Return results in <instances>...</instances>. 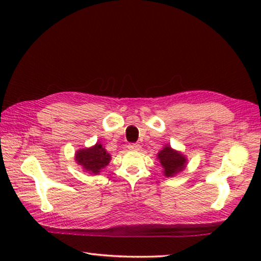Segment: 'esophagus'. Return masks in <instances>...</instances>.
<instances>
[{
  "instance_id": "1",
  "label": "esophagus",
  "mask_w": 261,
  "mask_h": 261,
  "mask_svg": "<svg viewBox=\"0 0 261 261\" xmlns=\"http://www.w3.org/2000/svg\"><path fill=\"white\" fill-rule=\"evenodd\" d=\"M127 147H129V149H131V151H140L141 148L139 144H130Z\"/></svg>"
}]
</instances>
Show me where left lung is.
<instances>
[{"instance_id":"left-lung-1","label":"left lung","mask_w":261,"mask_h":261,"mask_svg":"<svg viewBox=\"0 0 261 261\" xmlns=\"http://www.w3.org/2000/svg\"><path fill=\"white\" fill-rule=\"evenodd\" d=\"M158 159L163 168V174L167 177H173L176 174L182 171L187 166V158L171 148L169 145H166L158 153Z\"/></svg>"}]
</instances>
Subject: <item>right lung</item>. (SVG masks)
I'll list each match as a JSON object with an SVG mask.
<instances>
[{
  "label": "right lung",
  "instance_id": "add662e5",
  "mask_svg": "<svg viewBox=\"0 0 261 261\" xmlns=\"http://www.w3.org/2000/svg\"><path fill=\"white\" fill-rule=\"evenodd\" d=\"M74 159L78 165L83 167L84 170L88 171L90 174L98 175L100 170L108 165L112 158L102 145L96 143L94 146L90 148L78 149Z\"/></svg>",
  "mask_w": 261,
  "mask_h": 261
}]
</instances>
